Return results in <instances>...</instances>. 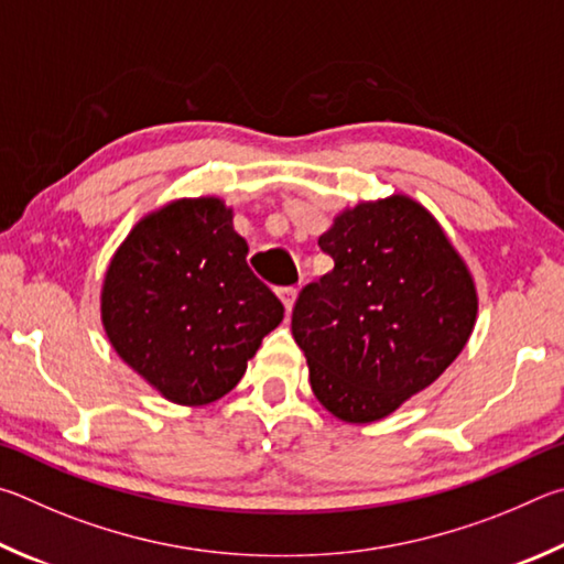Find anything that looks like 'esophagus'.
Listing matches in <instances>:
<instances>
[{"instance_id": "obj_1", "label": "esophagus", "mask_w": 564, "mask_h": 564, "mask_svg": "<svg viewBox=\"0 0 564 564\" xmlns=\"http://www.w3.org/2000/svg\"><path fill=\"white\" fill-rule=\"evenodd\" d=\"M280 300L284 302V310L292 312L294 300H297V288H282L280 290Z\"/></svg>"}]
</instances>
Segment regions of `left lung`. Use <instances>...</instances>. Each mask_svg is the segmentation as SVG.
I'll return each instance as SVG.
<instances>
[{"instance_id":"left-lung-1","label":"left lung","mask_w":564,"mask_h":564,"mask_svg":"<svg viewBox=\"0 0 564 564\" xmlns=\"http://www.w3.org/2000/svg\"><path fill=\"white\" fill-rule=\"evenodd\" d=\"M319 247L334 270L302 288L292 334L314 397L371 423L431 387L476 324L473 276L433 215L406 195L341 213Z\"/></svg>"}]
</instances>
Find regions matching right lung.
Returning <instances> with one entry per match:
<instances>
[{
    "instance_id": "1",
    "label": "right lung",
    "mask_w": 564,
    "mask_h": 564,
    "mask_svg": "<svg viewBox=\"0 0 564 564\" xmlns=\"http://www.w3.org/2000/svg\"><path fill=\"white\" fill-rule=\"evenodd\" d=\"M101 317L128 367L183 406L237 387L282 302L247 267L217 197L175 200L138 223L108 264Z\"/></svg>"
}]
</instances>
